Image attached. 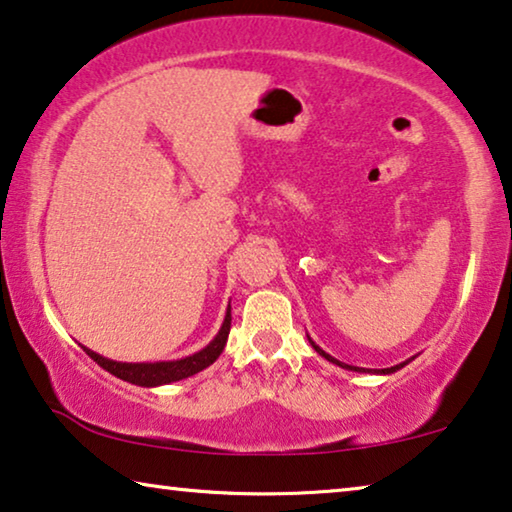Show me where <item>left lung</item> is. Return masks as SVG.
Returning <instances> with one entry per match:
<instances>
[{
    "mask_svg": "<svg viewBox=\"0 0 512 512\" xmlns=\"http://www.w3.org/2000/svg\"><path fill=\"white\" fill-rule=\"evenodd\" d=\"M312 347H315V352H317V354H322V356L326 358V361H331V363H335V365H340V368H347V370H356V372H365V370H361V368H354V365H347V363H340V361H335V358H333V356H329V354H326V352H324V349H319V347L315 345V342H312ZM402 365H404V363H400V365H395V368H386V370H379V372H384V375H388V372H395V370H400V368H402Z\"/></svg>",
    "mask_w": 512,
    "mask_h": 512,
    "instance_id": "8db88e82",
    "label": "left lung"
}]
</instances>
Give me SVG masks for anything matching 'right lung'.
<instances>
[{"label":"right lung","mask_w":512,"mask_h":512,"mask_svg":"<svg viewBox=\"0 0 512 512\" xmlns=\"http://www.w3.org/2000/svg\"><path fill=\"white\" fill-rule=\"evenodd\" d=\"M230 326H232V315L227 310L223 329L218 331L216 338H213L211 345H207L202 352H197L193 356L181 358V361H167V363H117L110 361V358L98 356L91 349H85V352L94 358V361L101 365L103 370H108L110 375L131 381V384L137 386H160V384H170V381H179L186 377H193L197 372L209 368V365L216 361V358L223 354L227 335H230Z\"/></svg>","instance_id":"add662e5"}]
</instances>
